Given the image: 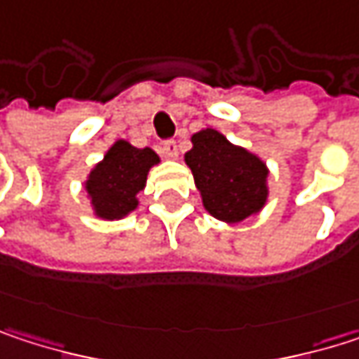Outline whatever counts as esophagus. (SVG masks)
Returning a JSON list of instances; mask_svg holds the SVG:
<instances>
[{
  "label": "esophagus",
  "mask_w": 359,
  "mask_h": 359,
  "mask_svg": "<svg viewBox=\"0 0 359 359\" xmlns=\"http://www.w3.org/2000/svg\"><path fill=\"white\" fill-rule=\"evenodd\" d=\"M162 151H164V156H168V158H177V156H179V145H177V141H175V139H166V141L162 143Z\"/></svg>",
  "instance_id": "34e87169"
}]
</instances>
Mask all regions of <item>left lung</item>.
Segmentation results:
<instances>
[{"mask_svg":"<svg viewBox=\"0 0 359 359\" xmlns=\"http://www.w3.org/2000/svg\"><path fill=\"white\" fill-rule=\"evenodd\" d=\"M184 162L193 172L205 210L224 222H241L266 203L268 168L243 147L226 141L214 128L193 135Z\"/></svg>","mask_w":359,"mask_h":359,"instance_id":"obj_1","label":"left lung"}]
</instances>
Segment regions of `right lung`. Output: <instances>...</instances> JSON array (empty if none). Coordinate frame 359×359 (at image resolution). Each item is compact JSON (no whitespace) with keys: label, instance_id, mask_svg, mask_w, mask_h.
Here are the masks:
<instances>
[{"label":"right lung","instance_id":"add662e5","mask_svg":"<svg viewBox=\"0 0 359 359\" xmlns=\"http://www.w3.org/2000/svg\"><path fill=\"white\" fill-rule=\"evenodd\" d=\"M160 158L149 147L139 149L116 141L87 180L91 203L100 218H122L137 208V193L145 187L147 172Z\"/></svg>","mask_w":359,"mask_h":359}]
</instances>
